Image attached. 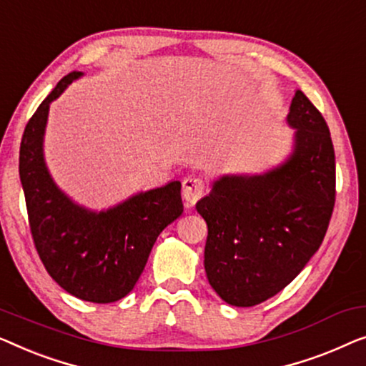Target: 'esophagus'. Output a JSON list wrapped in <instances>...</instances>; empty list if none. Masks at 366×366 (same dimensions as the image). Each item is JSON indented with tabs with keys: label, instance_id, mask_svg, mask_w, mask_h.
<instances>
[{
	"label": "esophagus",
	"instance_id": "obj_1",
	"mask_svg": "<svg viewBox=\"0 0 366 366\" xmlns=\"http://www.w3.org/2000/svg\"><path fill=\"white\" fill-rule=\"evenodd\" d=\"M205 190V182L200 177L195 176H189L184 179L182 182V197L185 199V202L194 205L197 200L204 195Z\"/></svg>",
	"mask_w": 366,
	"mask_h": 366
}]
</instances>
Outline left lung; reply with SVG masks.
<instances>
[{
    "label": "left lung",
    "instance_id": "1",
    "mask_svg": "<svg viewBox=\"0 0 366 366\" xmlns=\"http://www.w3.org/2000/svg\"><path fill=\"white\" fill-rule=\"evenodd\" d=\"M288 124L295 147L264 176L222 177L195 209L207 222L204 267L224 302L254 307L300 274L322 245L335 207V151L322 112L302 91Z\"/></svg>",
    "mask_w": 366,
    "mask_h": 366
}]
</instances>
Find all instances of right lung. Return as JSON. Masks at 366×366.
Returning a JSON list of instances; mask_svg holds the SVG:
<instances>
[{
    "label": "right lung",
    "mask_w": 366,
    "mask_h": 366,
    "mask_svg": "<svg viewBox=\"0 0 366 366\" xmlns=\"http://www.w3.org/2000/svg\"><path fill=\"white\" fill-rule=\"evenodd\" d=\"M81 74L64 76L28 121L19 179L31 235L48 274L81 300L111 303L132 290L159 234L182 215L181 182L141 192L99 214L71 202L56 187L43 159L49 102Z\"/></svg>",
    "instance_id": "right-lung-1"
}]
</instances>
